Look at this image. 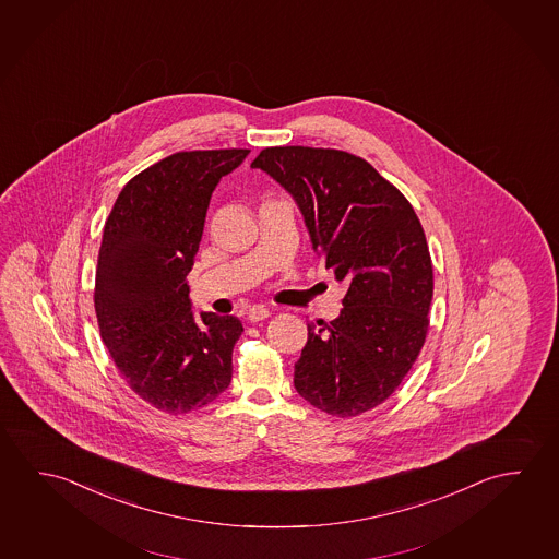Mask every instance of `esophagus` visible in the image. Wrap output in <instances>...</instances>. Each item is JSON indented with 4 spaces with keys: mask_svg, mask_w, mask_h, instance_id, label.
Instances as JSON below:
<instances>
[{
    "mask_svg": "<svg viewBox=\"0 0 559 559\" xmlns=\"http://www.w3.org/2000/svg\"><path fill=\"white\" fill-rule=\"evenodd\" d=\"M267 317H270V311L265 309L264 305H254L247 311V319L250 322L264 321Z\"/></svg>",
    "mask_w": 559,
    "mask_h": 559,
    "instance_id": "esophagus-1",
    "label": "esophagus"
}]
</instances>
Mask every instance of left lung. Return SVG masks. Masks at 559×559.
<instances>
[{
  "instance_id": "left-lung-1",
  "label": "left lung",
  "mask_w": 559,
  "mask_h": 559,
  "mask_svg": "<svg viewBox=\"0 0 559 559\" xmlns=\"http://www.w3.org/2000/svg\"><path fill=\"white\" fill-rule=\"evenodd\" d=\"M252 168L295 199L312 250L348 284L334 321L307 324L297 393L332 417L378 407L413 368L428 332L435 275L415 209L348 152L272 146Z\"/></svg>"
}]
</instances>
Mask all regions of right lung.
I'll return each mask as SVG.
<instances>
[{"label": "right lung", "instance_id": "obj_1", "mask_svg": "<svg viewBox=\"0 0 559 559\" xmlns=\"http://www.w3.org/2000/svg\"><path fill=\"white\" fill-rule=\"evenodd\" d=\"M247 148L176 152L136 174L105 221L95 314L115 366L139 397L170 415L217 399L233 378L237 317L191 311L188 274L209 201Z\"/></svg>", "mask_w": 559, "mask_h": 559}]
</instances>
